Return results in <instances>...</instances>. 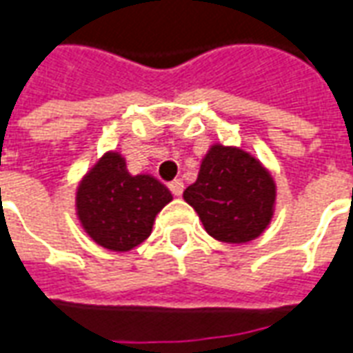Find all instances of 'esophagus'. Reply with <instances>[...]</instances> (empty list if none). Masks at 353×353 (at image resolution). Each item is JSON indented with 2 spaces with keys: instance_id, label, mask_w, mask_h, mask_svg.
<instances>
[{
  "instance_id": "esophagus-1",
  "label": "esophagus",
  "mask_w": 353,
  "mask_h": 353,
  "mask_svg": "<svg viewBox=\"0 0 353 353\" xmlns=\"http://www.w3.org/2000/svg\"><path fill=\"white\" fill-rule=\"evenodd\" d=\"M168 187H170V191L174 192L176 196H181V192H183V181H181V179H174Z\"/></svg>"
}]
</instances>
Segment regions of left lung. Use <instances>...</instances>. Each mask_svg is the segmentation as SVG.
Masks as SVG:
<instances>
[{
    "label": "left lung",
    "mask_w": 353,
    "mask_h": 353,
    "mask_svg": "<svg viewBox=\"0 0 353 353\" xmlns=\"http://www.w3.org/2000/svg\"><path fill=\"white\" fill-rule=\"evenodd\" d=\"M212 238L248 244L266 230L276 210V181L265 164L234 145L214 143L200 162L199 177L183 191Z\"/></svg>",
    "instance_id": "obj_1"
}]
</instances>
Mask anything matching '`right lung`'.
<instances>
[{
    "instance_id": "1",
    "label": "right lung",
    "mask_w": 353,
    "mask_h": 353,
    "mask_svg": "<svg viewBox=\"0 0 353 353\" xmlns=\"http://www.w3.org/2000/svg\"><path fill=\"white\" fill-rule=\"evenodd\" d=\"M172 192L151 174L132 176L119 151H108L81 177L75 214L94 242L111 252H130L149 238L157 214Z\"/></svg>"
}]
</instances>
